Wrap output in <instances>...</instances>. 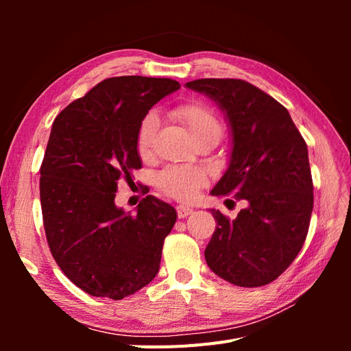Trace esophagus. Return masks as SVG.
Wrapping results in <instances>:
<instances>
[{
  "label": "esophagus",
  "instance_id": "esophagus-1",
  "mask_svg": "<svg viewBox=\"0 0 351 351\" xmlns=\"http://www.w3.org/2000/svg\"><path fill=\"white\" fill-rule=\"evenodd\" d=\"M193 214V209L189 208V206H184V205H178L177 206V215L178 218H186L189 215Z\"/></svg>",
  "mask_w": 351,
  "mask_h": 351
}]
</instances>
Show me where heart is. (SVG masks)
Returning a JSON list of instances; mask_svg holds the SVG:
<instances>
[{
  "instance_id": "heart-1",
  "label": "heart",
  "mask_w": 351,
  "mask_h": 351,
  "mask_svg": "<svg viewBox=\"0 0 351 351\" xmlns=\"http://www.w3.org/2000/svg\"><path fill=\"white\" fill-rule=\"evenodd\" d=\"M169 115L182 124L189 132L195 143L204 141H218L224 134V124L218 115L206 104L186 102L171 110ZM158 130V119L154 114H147L139 124L136 134V151L142 159H147L152 154V145ZM208 183L206 174L193 167H168L159 171L155 177V184L169 197L182 202L193 200L199 190Z\"/></svg>"
}]
</instances>
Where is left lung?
Segmentation results:
<instances>
[{
	"label": "left lung",
	"mask_w": 351,
	"mask_h": 351,
	"mask_svg": "<svg viewBox=\"0 0 351 351\" xmlns=\"http://www.w3.org/2000/svg\"><path fill=\"white\" fill-rule=\"evenodd\" d=\"M186 86L214 99L227 115L230 165L210 195L246 200L236 219L212 209L217 228L208 267L240 287L277 280L302 250L313 209L307 145L285 107L240 79H199Z\"/></svg>",
	"instance_id": "1"
}]
</instances>
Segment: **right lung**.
I'll use <instances>...</instances> for the list:
<instances>
[{
    "label": "right lung",
    "instance_id": "right-lung-1",
    "mask_svg": "<svg viewBox=\"0 0 351 351\" xmlns=\"http://www.w3.org/2000/svg\"><path fill=\"white\" fill-rule=\"evenodd\" d=\"M178 88L173 79H105L52 124L39 182L47 241L66 277L90 295L121 300L159 271L176 209L147 195L127 214L114 199L119 180L142 168L136 134L143 117Z\"/></svg>",
    "mask_w": 351,
    "mask_h": 351
}]
</instances>
